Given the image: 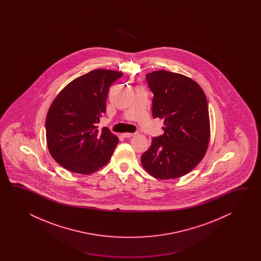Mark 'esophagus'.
I'll return each mask as SVG.
<instances>
[{"label": "esophagus", "mask_w": 261, "mask_h": 261, "mask_svg": "<svg viewBox=\"0 0 261 261\" xmlns=\"http://www.w3.org/2000/svg\"><path fill=\"white\" fill-rule=\"evenodd\" d=\"M134 134H135V133H123L122 136L124 138H130V137H133Z\"/></svg>", "instance_id": "esophagus-1"}]
</instances>
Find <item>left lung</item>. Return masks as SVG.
I'll list each match as a JSON object with an SVG mask.
<instances>
[{"mask_svg": "<svg viewBox=\"0 0 261 261\" xmlns=\"http://www.w3.org/2000/svg\"><path fill=\"white\" fill-rule=\"evenodd\" d=\"M153 117L164 119V133L152 139L141 156L146 172L161 180L181 177L204 156L210 138L206 96L191 78L168 71L146 74Z\"/></svg>", "mask_w": 261, "mask_h": 261, "instance_id": "left-lung-1", "label": "left lung"}]
</instances>
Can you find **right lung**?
Segmentation results:
<instances>
[{"label": "right lung", "instance_id": "right-lung-1", "mask_svg": "<svg viewBox=\"0 0 261 261\" xmlns=\"http://www.w3.org/2000/svg\"><path fill=\"white\" fill-rule=\"evenodd\" d=\"M120 72L94 70L74 79L53 100L45 119L51 155L70 172L89 174L110 161L118 138L97 123L106 112V99Z\"/></svg>", "mask_w": 261, "mask_h": 261}]
</instances>
